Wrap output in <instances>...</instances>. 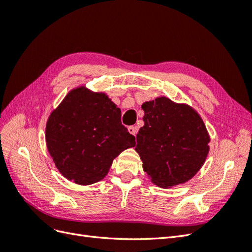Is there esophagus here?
<instances>
[{"label":"esophagus","mask_w":252,"mask_h":252,"mask_svg":"<svg viewBox=\"0 0 252 252\" xmlns=\"http://www.w3.org/2000/svg\"><path fill=\"white\" fill-rule=\"evenodd\" d=\"M128 131L130 132L132 135H135L136 132H138V127H136V126H129Z\"/></svg>","instance_id":"esophagus-1"}]
</instances>
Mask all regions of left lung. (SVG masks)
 <instances>
[{"mask_svg":"<svg viewBox=\"0 0 252 252\" xmlns=\"http://www.w3.org/2000/svg\"><path fill=\"white\" fill-rule=\"evenodd\" d=\"M144 126L136 134L135 151L155 185L184 184L201 169L209 152L210 136L200 114L187 104L166 96L142 104Z\"/></svg>","mask_w":252,"mask_h":252,"instance_id":"left-lung-1","label":"left lung"}]
</instances>
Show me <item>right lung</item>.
Listing matches in <instances>:
<instances>
[{"instance_id": "right-lung-1", "label": "right lung", "mask_w": 252, "mask_h": 252, "mask_svg": "<svg viewBox=\"0 0 252 252\" xmlns=\"http://www.w3.org/2000/svg\"><path fill=\"white\" fill-rule=\"evenodd\" d=\"M45 138L58 170L79 185L103 180L113 159L135 145L121 123V109L85 86L70 90L50 113Z\"/></svg>"}]
</instances>
